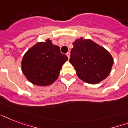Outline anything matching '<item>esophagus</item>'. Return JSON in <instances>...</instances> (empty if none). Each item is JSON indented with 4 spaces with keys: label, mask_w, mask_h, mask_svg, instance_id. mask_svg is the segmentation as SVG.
<instances>
[{
    "label": "esophagus",
    "mask_w": 128,
    "mask_h": 128,
    "mask_svg": "<svg viewBox=\"0 0 128 128\" xmlns=\"http://www.w3.org/2000/svg\"><path fill=\"white\" fill-rule=\"evenodd\" d=\"M66 56H68V59H69V58H70V52H67V53H66Z\"/></svg>",
    "instance_id": "34e87169"
}]
</instances>
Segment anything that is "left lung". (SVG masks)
<instances>
[{
    "label": "left lung",
    "instance_id": "left-lung-1",
    "mask_svg": "<svg viewBox=\"0 0 128 128\" xmlns=\"http://www.w3.org/2000/svg\"><path fill=\"white\" fill-rule=\"evenodd\" d=\"M73 45L69 61L78 78L89 84H98L109 75L114 60L105 48L82 38L76 40Z\"/></svg>",
    "mask_w": 128,
    "mask_h": 128
}]
</instances>
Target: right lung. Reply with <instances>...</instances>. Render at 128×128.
<instances>
[{"label":"right lung","mask_w":128,"mask_h":128,"mask_svg":"<svg viewBox=\"0 0 128 128\" xmlns=\"http://www.w3.org/2000/svg\"><path fill=\"white\" fill-rule=\"evenodd\" d=\"M68 57L52 41L38 42L27 51L22 60V70L28 80L38 86H48L58 78Z\"/></svg>","instance_id":"add662e5"}]
</instances>
